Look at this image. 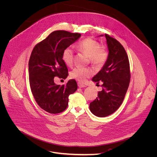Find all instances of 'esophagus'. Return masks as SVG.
Returning a JSON list of instances; mask_svg holds the SVG:
<instances>
[{"label": "esophagus", "instance_id": "34e87169", "mask_svg": "<svg viewBox=\"0 0 157 157\" xmlns=\"http://www.w3.org/2000/svg\"><path fill=\"white\" fill-rule=\"evenodd\" d=\"M78 87H79V88H83V87H86L85 85L81 84V82H78Z\"/></svg>", "mask_w": 157, "mask_h": 157}]
</instances>
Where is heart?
Segmentation results:
<instances>
[{
	"label": "heart",
	"instance_id": "b5f03b06",
	"mask_svg": "<svg viewBox=\"0 0 157 157\" xmlns=\"http://www.w3.org/2000/svg\"><path fill=\"white\" fill-rule=\"evenodd\" d=\"M76 47L78 49L86 53L90 57L91 62L95 65L102 66L107 60V51L100 47V44L97 41L92 38H87L79 41ZM62 59L67 66L72 65L73 51L70 47H67L63 50ZM93 74L94 70L90 68L78 67L71 71L70 76L81 82H84Z\"/></svg>",
	"mask_w": 157,
	"mask_h": 157
}]
</instances>
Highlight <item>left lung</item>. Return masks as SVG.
Returning <instances> with one entry per match:
<instances>
[{
  "mask_svg": "<svg viewBox=\"0 0 157 157\" xmlns=\"http://www.w3.org/2000/svg\"><path fill=\"white\" fill-rule=\"evenodd\" d=\"M105 37L108 58L102 68L92 79L96 84L101 81L103 88L98 93V97L89 105L91 113L99 117L108 116L120 107L130 80V63L124 48L108 35L105 34Z\"/></svg>",
  "mask_w": 157,
  "mask_h": 157,
  "instance_id": "obj_1",
  "label": "left lung"
}]
</instances>
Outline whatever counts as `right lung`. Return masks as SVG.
I'll return each mask as SVG.
<instances>
[{
    "label": "right lung",
    "instance_id": "obj_1",
    "mask_svg": "<svg viewBox=\"0 0 157 157\" xmlns=\"http://www.w3.org/2000/svg\"><path fill=\"white\" fill-rule=\"evenodd\" d=\"M81 36L65 30L54 31L38 43L31 53L29 62L31 91L38 106L49 113L57 114L65 110L69 95L78 89L74 79L60 86L55 84L54 78H67L68 69L62 53Z\"/></svg>",
    "mask_w": 157,
    "mask_h": 157
}]
</instances>
